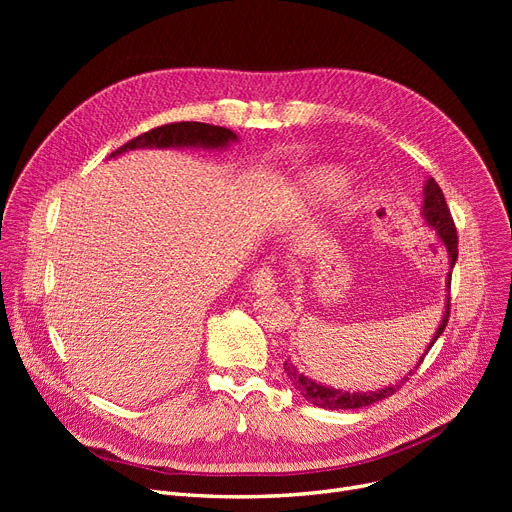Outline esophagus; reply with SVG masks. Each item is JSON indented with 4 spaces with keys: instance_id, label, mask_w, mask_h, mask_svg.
<instances>
[{
    "instance_id": "1",
    "label": "esophagus",
    "mask_w": 512,
    "mask_h": 512,
    "mask_svg": "<svg viewBox=\"0 0 512 512\" xmlns=\"http://www.w3.org/2000/svg\"><path fill=\"white\" fill-rule=\"evenodd\" d=\"M251 284H253V292L257 294H272L278 290V280L270 267H259L251 278Z\"/></svg>"
}]
</instances>
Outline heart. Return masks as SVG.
Listing matches in <instances>:
<instances>
[{"instance_id":"heart-1","label":"heart","mask_w":512,"mask_h":512,"mask_svg":"<svg viewBox=\"0 0 512 512\" xmlns=\"http://www.w3.org/2000/svg\"><path fill=\"white\" fill-rule=\"evenodd\" d=\"M346 186H348L346 176L336 168H319L305 178L307 193L321 199L338 197Z\"/></svg>"}]
</instances>
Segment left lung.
<instances>
[{
  "mask_svg": "<svg viewBox=\"0 0 512 512\" xmlns=\"http://www.w3.org/2000/svg\"><path fill=\"white\" fill-rule=\"evenodd\" d=\"M425 199H423V218L425 222L432 226L436 230V234L444 240V245L448 249V257H450V267H454L456 263V257H459V236H456V226H454V220L450 215V209L446 205V199H444V193L442 188L438 186V182L434 178H429L427 184H425ZM450 278H452V272L448 274V288H450ZM448 317H450V294L446 297V313H444V319L442 324L438 328V332L434 334L432 342L427 344L425 348V355L429 353V348L434 346V342L442 336L446 324H448ZM425 355L419 359L417 367L423 363ZM415 367V369H417ZM415 369L409 373L413 375ZM284 371L288 378L292 380L294 388H297L305 400H309L311 405L315 407H321V409H363V407H369L373 405V402H380L392 394H396V390H400L402 386H405V382H409V378H402L398 384H392V386H386L382 390H375V392H342V390H334V388H326L321 386L309 378H305L303 373H299V369L294 367L290 361H284Z\"/></svg>",
  "mask_w": 512,
  "mask_h": 512,
  "instance_id": "obj_1",
  "label": "left lung"
}]
</instances>
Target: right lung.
Wrapping results in <instances>:
<instances>
[{
  "instance_id": "1",
  "label": "right lung",
  "mask_w": 512,
  "mask_h": 512,
  "mask_svg": "<svg viewBox=\"0 0 512 512\" xmlns=\"http://www.w3.org/2000/svg\"><path fill=\"white\" fill-rule=\"evenodd\" d=\"M230 141H236V134L224 126H213L203 122H174L151 128L149 132L139 134L132 141L118 147L110 157L124 151L143 149V147H207L218 149L226 147Z\"/></svg>"
}]
</instances>
